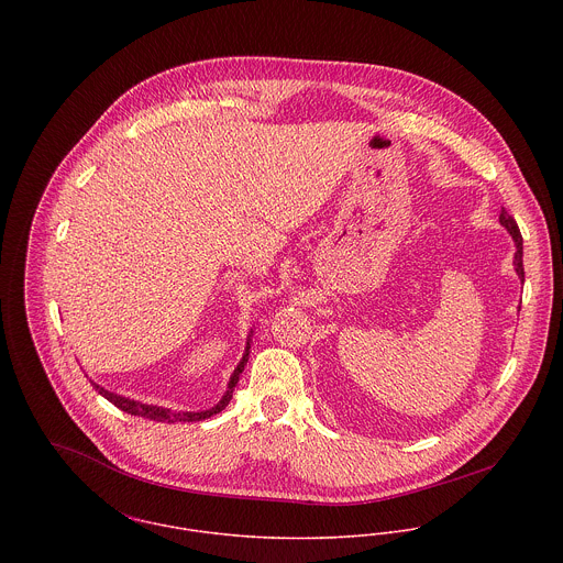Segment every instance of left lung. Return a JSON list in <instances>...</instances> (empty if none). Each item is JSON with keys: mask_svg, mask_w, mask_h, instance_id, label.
Returning <instances> with one entry per match:
<instances>
[{"mask_svg": "<svg viewBox=\"0 0 563 563\" xmlns=\"http://www.w3.org/2000/svg\"><path fill=\"white\" fill-rule=\"evenodd\" d=\"M500 225L511 234V239L516 242V253H514V266H516V273L518 277L525 282V266H522V236H520V230L514 221V217L507 214V210L503 208L500 210Z\"/></svg>", "mask_w": 563, "mask_h": 563, "instance_id": "1", "label": "left lung"}]
</instances>
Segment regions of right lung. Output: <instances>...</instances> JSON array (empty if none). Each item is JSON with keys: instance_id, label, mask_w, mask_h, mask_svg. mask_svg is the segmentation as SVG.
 <instances>
[{"instance_id": "right-lung-1", "label": "right lung", "mask_w": 563, "mask_h": 563, "mask_svg": "<svg viewBox=\"0 0 563 563\" xmlns=\"http://www.w3.org/2000/svg\"><path fill=\"white\" fill-rule=\"evenodd\" d=\"M249 340H251V335H249ZM249 340H246V349H244V355H242L241 364L236 366L234 375L230 377V384H228V393L223 395V399L217 402L214 407H210V409H203V411H173V409L158 407V405H147V402L132 401V399H125V397H121V395L108 393V390H103L101 386H97V384H92V382H90V384H92V388H95V390H97L101 397H106V399L112 402V405H117L119 409H123V411H128V413H132V416L150 418V420H156V422H195V420H206V418H210V416H214V413L223 411V409L228 407L230 399H232V393H234V388H236V384H239V379H241V373L244 371V366H246V360H249V349H251Z\"/></svg>"}]
</instances>
